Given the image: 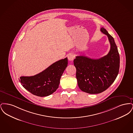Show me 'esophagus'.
Instances as JSON below:
<instances>
[{
  "label": "esophagus",
  "mask_w": 133,
  "mask_h": 133,
  "mask_svg": "<svg viewBox=\"0 0 133 133\" xmlns=\"http://www.w3.org/2000/svg\"><path fill=\"white\" fill-rule=\"evenodd\" d=\"M74 57H75V56H74V54H70L68 56V59L69 61H73L74 59Z\"/></svg>",
  "instance_id": "34e87169"
}]
</instances>
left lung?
<instances>
[{
    "label": "left lung",
    "mask_w": 133,
    "mask_h": 133,
    "mask_svg": "<svg viewBox=\"0 0 133 133\" xmlns=\"http://www.w3.org/2000/svg\"><path fill=\"white\" fill-rule=\"evenodd\" d=\"M101 31L108 36L111 47L107 55L99 59L77 56L74 60L78 85L82 91L99 94L107 90L119 73L120 56L114 38L103 27Z\"/></svg>",
    "instance_id": "obj_1"
}]
</instances>
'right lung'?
<instances>
[{"label": "right lung", "mask_w": 133, "mask_h": 133, "mask_svg": "<svg viewBox=\"0 0 133 133\" xmlns=\"http://www.w3.org/2000/svg\"><path fill=\"white\" fill-rule=\"evenodd\" d=\"M67 65L68 59L65 58L34 76L20 77L19 81L26 90L33 95L39 97L49 96L58 88L61 77Z\"/></svg>", "instance_id": "obj_1"}]
</instances>
